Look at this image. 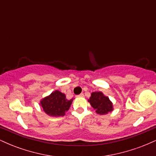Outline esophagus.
Masks as SVG:
<instances>
[{
    "mask_svg": "<svg viewBox=\"0 0 156 156\" xmlns=\"http://www.w3.org/2000/svg\"><path fill=\"white\" fill-rule=\"evenodd\" d=\"M84 94L82 93V94H80L79 95H77V98H83Z\"/></svg>",
    "mask_w": 156,
    "mask_h": 156,
    "instance_id": "1",
    "label": "esophagus"
}]
</instances>
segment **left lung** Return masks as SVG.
Wrapping results in <instances>:
<instances>
[{
  "instance_id": "8db88e82",
  "label": "left lung",
  "mask_w": 156,
  "mask_h": 156,
  "mask_svg": "<svg viewBox=\"0 0 156 156\" xmlns=\"http://www.w3.org/2000/svg\"><path fill=\"white\" fill-rule=\"evenodd\" d=\"M88 102L97 114L100 115H105L114 110L113 103L108 97L105 96L102 92H92Z\"/></svg>"
}]
</instances>
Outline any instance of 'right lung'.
Returning a JSON list of instances; mask_svg holds the SVG:
<instances>
[{
	"label": "right lung",
	"mask_w": 156,
	"mask_h": 156,
	"mask_svg": "<svg viewBox=\"0 0 156 156\" xmlns=\"http://www.w3.org/2000/svg\"><path fill=\"white\" fill-rule=\"evenodd\" d=\"M73 99L68 100L66 94L58 90H55L49 95L41 99L39 105L44 112L50 117H62L69 110Z\"/></svg>",
	"instance_id": "right-lung-1"
}]
</instances>
